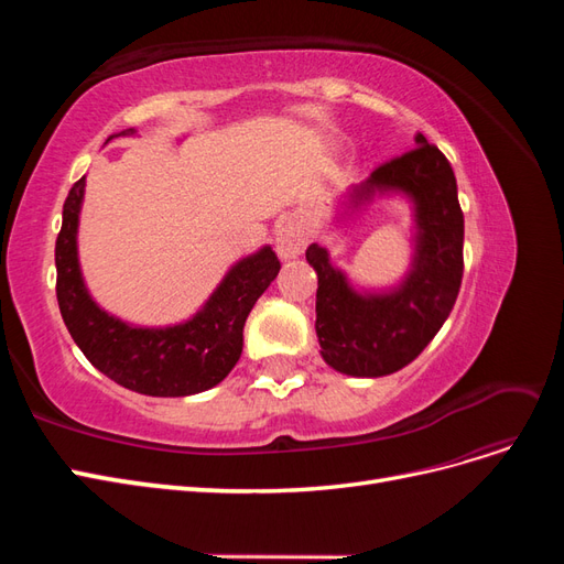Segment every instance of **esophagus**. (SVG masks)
<instances>
[{
  "label": "esophagus",
  "instance_id": "esophagus-1",
  "mask_svg": "<svg viewBox=\"0 0 564 564\" xmlns=\"http://www.w3.org/2000/svg\"><path fill=\"white\" fill-rule=\"evenodd\" d=\"M275 245H278V253L282 261L296 259V256L303 253L305 245H308V235H305L299 220H286V224L280 226V230H278Z\"/></svg>",
  "mask_w": 564,
  "mask_h": 564
}]
</instances>
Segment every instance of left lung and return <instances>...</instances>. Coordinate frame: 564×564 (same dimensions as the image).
Masks as SVG:
<instances>
[{"label":"left lung","instance_id":"left-lung-1","mask_svg":"<svg viewBox=\"0 0 564 564\" xmlns=\"http://www.w3.org/2000/svg\"><path fill=\"white\" fill-rule=\"evenodd\" d=\"M414 141V150L381 164L346 195L350 214L373 197L400 195L412 204L414 253L402 282L367 292L332 263L327 247L305 251L317 272L319 355L348 377H388L416 360L449 317L464 278V214L452 164L423 133Z\"/></svg>","mask_w":564,"mask_h":564}]
</instances>
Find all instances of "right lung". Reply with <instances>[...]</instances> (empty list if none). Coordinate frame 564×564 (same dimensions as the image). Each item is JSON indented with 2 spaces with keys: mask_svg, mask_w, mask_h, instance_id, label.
<instances>
[{
  "mask_svg": "<svg viewBox=\"0 0 564 564\" xmlns=\"http://www.w3.org/2000/svg\"><path fill=\"white\" fill-rule=\"evenodd\" d=\"M133 133L135 129H124L108 141ZM84 185L87 176L67 193L56 240L58 308L79 350L100 373L141 395L185 398L218 386L240 360L253 303L278 278L275 251L261 247L237 261L191 319L135 327L100 308L84 284L77 256Z\"/></svg>",
  "mask_w": 564,
  "mask_h": 564,
  "instance_id": "add662e5",
  "label": "right lung"
}]
</instances>
